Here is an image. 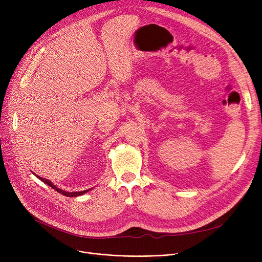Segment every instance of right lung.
I'll use <instances>...</instances> for the list:
<instances>
[{
	"label": "right lung",
	"mask_w": 262,
	"mask_h": 262,
	"mask_svg": "<svg viewBox=\"0 0 262 262\" xmlns=\"http://www.w3.org/2000/svg\"><path fill=\"white\" fill-rule=\"evenodd\" d=\"M40 181H42L43 183H46L47 185H49L50 187H52L54 190H56L57 192H59V193H61L62 195H66V196H69V198H72V196H78V195H81V194H84V193H86V192H88L89 190H84V191H79V192H67V191H63V190H61V189H59V188H57L56 186H55L54 184H52L50 181H48V180H45V178H42V177H40V176H38V175H36Z\"/></svg>",
	"instance_id": "obj_1"
}]
</instances>
